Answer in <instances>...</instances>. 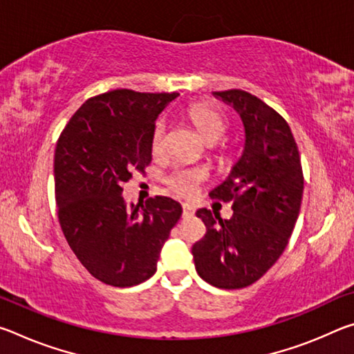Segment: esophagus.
Returning <instances> with one entry per match:
<instances>
[{"label": "esophagus", "mask_w": 354, "mask_h": 354, "mask_svg": "<svg viewBox=\"0 0 354 354\" xmlns=\"http://www.w3.org/2000/svg\"><path fill=\"white\" fill-rule=\"evenodd\" d=\"M194 215V207L189 205H183V217H190Z\"/></svg>", "instance_id": "obj_1"}]
</instances>
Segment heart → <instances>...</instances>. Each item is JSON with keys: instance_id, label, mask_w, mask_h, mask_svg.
<instances>
[{"instance_id": "heart-1", "label": "heart", "mask_w": 354, "mask_h": 354, "mask_svg": "<svg viewBox=\"0 0 354 354\" xmlns=\"http://www.w3.org/2000/svg\"><path fill=\"white\" fill-rule=\"evenodd\" d=\"M187 115L198 129V133L205 137L207 142L218 140L226 131V120L221 115V112L214 109L209 104H194L189 107ZM167 133V122L164 118H159L154 123L153 133H151V151L159 153L164 147V139ZM207 173L201 167H178L164 178V183L167 184L171 192L181 195V196H192L198 190V185L205 181Z\"/></svg>"}]
</instances>
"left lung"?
I'll list each match as a JSON object with an SVG mask.
<instances>
[{
  "instance_id": "obj_1",
  "label": "left lung",
  "mask_w": 354,
  "mask_h": 354,
  "mask_svg": "<svg viewBox=\"0 0 354 354\" xmlns=\"http://www.w3.org/2000/svg\"><path fill=\"white\" fill-rule=\"evenodd\" d=\"M241 113L245 148L211 198L232 201V217L198 209L206 234L192 247L195 268L218 289H243L283 254L303 198V169L297 142L283 115L241 88L215 92Z\"/></svg>"
}]
</instances>
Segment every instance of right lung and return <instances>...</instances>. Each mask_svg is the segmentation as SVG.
Segmentation results:
<instances>
[{
    "instance_id": "1",
    "label": "right lung",
    "mask_w": 354,
    "mask_h": 354,
    "mask_svg": "<svg viewBox=\"0 0 354 354\" xmlns=\"http://www.w3.org/2000/svg\"><path fill=\"white\" fill-rule=\"evenodd\" d=\"M173 93L118 88L88 98L65 124L55 153L57 217L93 278L113 287L151 278L183 209L169 196L127 206L122 184L151 162L156 118Z\"/></svg>"
}]
</instances>
